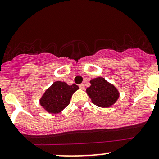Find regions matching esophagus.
<instances>
[{"mask_svg": "<svg viewBox=\"0 0 159 159\" xmlns=\"http://www.w3.org/2000/svg\"><path fill=\"white\" fill-rule=\"evenodd\" d=\"M79 88L81 89H82V90H84V85L83 84H79Z\"/></svg>", "mask_w": 159, "mask_h": 159, "instance_id": "obj_1", "label": "esophagus"}]
</instances>
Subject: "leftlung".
<instances>
[{
	"label": "left lung",
	"mask_w": 159,
	"mask_h": 159,
	"mask_svg": "<svg viewBox=\"0 0 159 159\" xmlns=\"http://www.w3.org/2000/svg\"><path fill=\"white\" fill-rule=\"evenodd\" d=\"M91 86L86 89L93 103L101 108H108L115 103L119 93L113 84L102 77L94 78L90 81Z\"/></svg>",
	"instance_id": "8db88e82"
}]
</instances>
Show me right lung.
<instances>
[{
	"instance_id": "add662e5",
	"label": "right lung",
	"mask_w": 159,
	"mask_h": 159,
	"mask_svg": "<svg viewBox=\"0 0 159 159\" xmlns=\"http://www.w3.org/2000/svg\"><path fill=\"white\" fill-rule=\"evenodd\" d=\"M78 89L75 84L68 85L64 81H55L44 92L40 103L49 113H59L69 105L72 94Z\"/></svg>"
}]
</instances>
